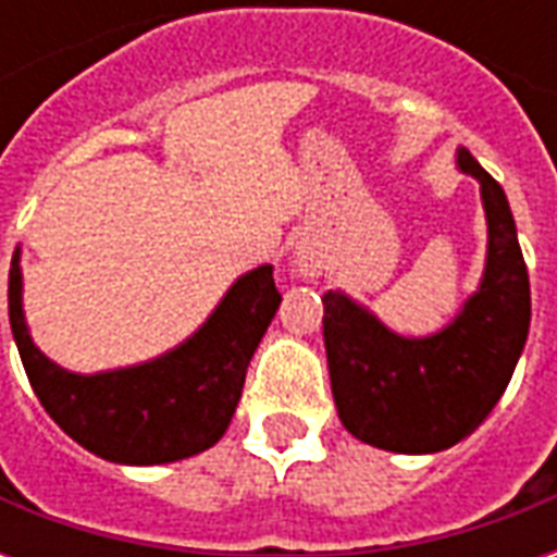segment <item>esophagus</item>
I'll return each mask as SVG.
<instances>
[{"mask_svg": "<svg viewBox=\"0 0 557 557\" xmlns=\"http://www.w3.org/2000/svg\"><path fill=\"white\" fill-rule=\"evenodd\" d=\"M322 268H325V259H322V253L315 250V247H298L295 250V271L301 274V277L307 280H315L319 274H322Z\"/></svg>", "mask_w": 557, "mask_h": 557, "instance_id": "34e87169", "label": "esophagus"}]
</instances>
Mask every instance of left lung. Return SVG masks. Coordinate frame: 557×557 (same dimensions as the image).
<instances>
[{
    "label": "left lung",
    "instance_id": "1",
    "mask_svg": "<svg viewBox=\"0 0 557 557\" xmlns=\"http://www.w3.org/2000/svg\"><path fill=\"white\" fill-rule=\"evenodd\" d=\"M456 166L480 182L486 211V268L478 292L447 327L430 337H399L343 292H325L331 391L343 426L394 454H438L486 420L531 325V286L502 184L456 151Z\"/></svg>",
    "mask_w": 557,
    "mask_h": 557
}]
</instances>
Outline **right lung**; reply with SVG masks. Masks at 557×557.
I'll return each mask as SVG.
<instances>
[{"label":"right lung","mask_w":557,"mask_h":557,"mask_svg":"<svg viewBox=\"0 0 557 557\" xmlns=\"http://www.w3.org/2000/svg\"><path fill=\"white\" fill-rule=\"evenodd\" d=\"M274 268L232 283L194 337L154 361L79 375L62 370L29 337L20 250L8 271V319L35 397L89 454L119 466H160L202 454L223 438L244 375L280 307Z\"/></svg>","instance_id":"right-lung-1"}]
</instances>
